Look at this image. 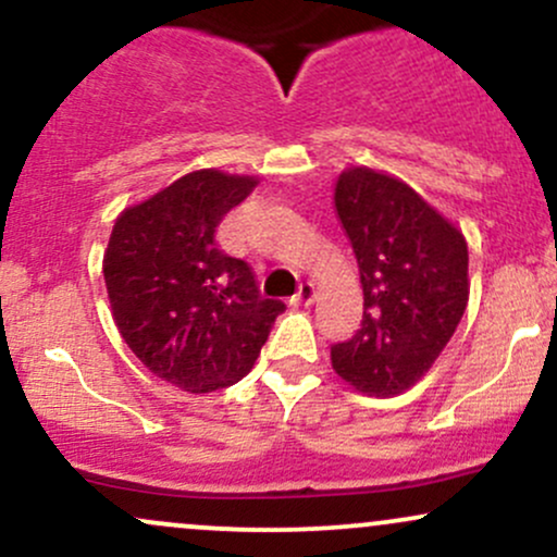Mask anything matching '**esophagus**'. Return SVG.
Instances as JSON below:
<instances>
[{
    "label": "esophagus",
    "instance_id": "esophagus-1",
    "mask_svg": "<svg viewBox=\"0 0 557 557\" xmlns=\"http://www.w3.org/2000/svg\"><path fill=\"white\" fill-rule=\"evenodd\" d=\"M314 298H317L314 283H300L298 285V293H296V296H293V304H296V306H309V304H314Z\"/></svg>",
    "mask_w": 557,
    "mask_h": 557
}]
</instances>
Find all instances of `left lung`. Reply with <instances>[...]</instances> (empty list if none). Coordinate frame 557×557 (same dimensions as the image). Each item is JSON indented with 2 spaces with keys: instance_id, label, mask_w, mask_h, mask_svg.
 <instances>
[{
  "instance_id": "8db88e82",
  "label": "left lung",
  "mask_w": 557,
  "mask_h": 557,
  "mask_svg": "<svg viewBox=\"0 0 557 557\" xmlns=\"http://www.w3.org/2000/svg\"><path fill=\"white\" fill-rule=\"evenodd\" d=\"M335 209L363 285L356 335L330 348L332 369L359 393L389 398L430 372L469 304V246L398 177L350 168Z\"/></svg>"
}]
</instances>
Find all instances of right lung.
Segmentation results:
<instances>
[{
  "label": "right lung",
  "mask_w": 557,
  "mask_h": 557,
  "mask_svg": "<svg viewBox=\"0 0 557 557\" xmlns=\"http://www.w3.org/2000/svg\"><path fill=\"white\" fill-rule=\"evenodd\" d=\"M257 181L198 170L125 209L104 253L112 317L159 380L214 393L251 372L283 300L264 298L243 259L216 248L222 216Z\"/></svg>",
  "instance_id": "obj_1"
}]
</instances>
